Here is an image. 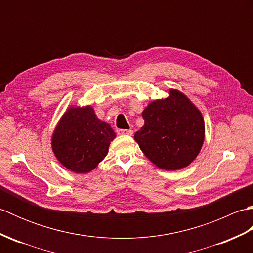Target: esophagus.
Instances as JSON below:
<instances>
[{
    "label": "esophagus",
    "instance_id": "1",
    "mask_svg": "<svg viewBox=\"0 0 253 253\" xmlns=\"http://www.w3.org/2000/svg\"><path fill=\"white\" fill-rule=\"evenodd\" d=\"M117 133L118 135H128V136H131L133 131L131 129H120L117 130Z\"/></svg>",
    "mask_w": 253,
    "mask_h": 253
}]
</instances>
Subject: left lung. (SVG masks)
<instances>
[{"label":"left lung","mask_w":253,"mask_h":253,"mask_svg":"<svg viewBox=\"0 0 253 253\" xmlns=\"http://www.w3.org/2000/svg\"><path fill=\"white\" fill-rule=\"evenodd\" d=\"M149 103L142 112L144 125L135 140L144 155L165 170L184 169L200 153L206 135L198 107L179 90Z\"/></svg>","instance_id":"1"}]
</instances>
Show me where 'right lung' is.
<instances>
[{
	"mask_svg": "<svg viewBox=\"0 0 253 253\" xmlns=\"http://www.w3.org/2000/svg\"><path fill=\"white\" fill-rule=\"evenodd\" d=\"M115 137L110 124L99 120L92 106H71L55 126L51 146L64 168L85 174L106 157Z\"/></svg>",
	"mask_w": 253,
	"mask_h": 253,
	"instance_id": "1",
	"label": "right lung"
}]
</instances>
